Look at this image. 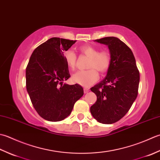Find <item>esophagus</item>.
Instances as JSON below:
<instances>
[{
	"label": "esophagus",
	"mask_w": 160,
	"mask_h": 160,
	"mask_svg": "<svg viewBox=\"0 0 160 160\" xmlns=\"http://www.w3.org/2000/svg\"><path fill=\"white\" fill-rule=\"evenodd\" d=\"M83 91H84V93L86 94L88 93L90 91V89L89 88H85L83 89Z\"/></svg>",
	"instance_id": "esophagus-1"
}]
</instances>
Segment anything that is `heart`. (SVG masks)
I'll return each mask as SVG.
<instances>
[{"instance_id":"heart-1","label":"heart","mask_w":160,"mask_h":160,"mask_svg":"<svg viewBox=\"0 0 160 160\" xmlns=\"http://www.w3.org/2000/svg\"><path fill=\"white\" fill-rule=\"evenodd\" d=\"M79 51L81 54L89 57L86 70H80L72 76V81L83 87H88L94 83L99 78V72H106L108 70L111 58L108 52L102 50L99 52L98 49L91 45H83L80 47ZM66 65L70 69H74L76 66L77 55L72 50H68L63 54Z\"/></svg>"}]
</instances>
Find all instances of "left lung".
Returning <instances> with one entry per match:
<instances>
[{"instance_id":"1","label":"left lung","mask_w":160,"mask_h":160,"mask_svg":"<svg viewBox=\"0 0 160 160\" xmlns=\"http://www.w3.org/2000/svg\"><path fill=\"white\" fill-rule=\"evenodd\" d=\"M95 41L108 47L111 61L106 77L91 88L97 102L90 112L99 123L111 124L128 112L138 97L139 72L132 52L120 39L109 37Z\"/></svg>"}]
</instances>
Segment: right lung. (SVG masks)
Wrapping results in <instances>:
<instances>
[{
  "label": "right lung",
  "instance_id": "obj_1",
  "mask_svg": "<svg viewBox=\"0 0 160 160\" xmlns=\"http://www.w3.org/2000/svg\"><path fill=\"white\" fill-rule=\"evenodd\" d=\"M75 42L57 37L48 39L34 50L26 68V88L32 105L48 121L66 119L83 95L79 84L63 83L70 77L63 54Z\"/></svg>",
  "mask_w": 160,
  "mask_h": 160
}]
</instances>
